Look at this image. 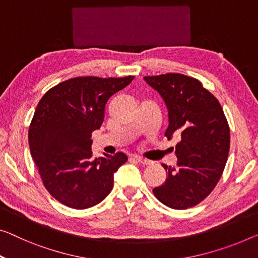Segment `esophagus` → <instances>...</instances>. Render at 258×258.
I'll use <instances>...</instances> for the list:
<instances>
[{
  "label": "esophagus",
  "instance_id": "obj_1",
  "mask_svg": "<svg viewBox=\"0 0 258 258\" xmlns=\"http://www.w3.org/2000/svg\"><path fill=\"white\" fill-rule=\"evenodd\" d=\"M133 159L136 160L137 162H139L141 164H146V166H147V164H151V161L147 160V159H145V157H141L139 155H134Z\"/></svg>",
  "mask_w": 258,
  "mask_h": 258
}]
</instances>
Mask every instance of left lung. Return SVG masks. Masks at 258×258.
<instances>
[{
  "label": "left lung",
  "instance_id": "obj_1",
  "mask_svg": "<svg viewBox=\"0 0 258 258\" xmlns=\"http://www.w3.org/2000/svg\"><path fill=\"white\" fill-rule=\"evenodd\" d=\"M160 92L169 111L166 136L180 134L176 145L177 166L162 164L168 178L153 194L175 210H186L203 202L217 185L228 159L230 131L224 110L201 81L168 74L145 76Z\"/></svg>",
  "mask_w": 258,
  "mask_h": 258
}]
</instances>
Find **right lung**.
<instances>
[{"label":"right lung","mask_w":258,"mask_h":258,"mask_svg":"<svg viewBox=\"0 0 258 258\" xmlns=\"http://www.w3.org/2000/svg\"><path fill=\"white\" fill-rule=\"evenodd\" d=\"M134 76H79L46 91L29 126V146L52 197L76 210L101 203L113 187V174L127 161L124 153L94 159L91 136L104 120L107 101Z\"/></svg>","instance_id":"1"}]
</instances>
